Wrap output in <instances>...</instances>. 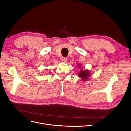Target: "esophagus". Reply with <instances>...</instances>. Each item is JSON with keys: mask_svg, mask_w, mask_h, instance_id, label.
Listing matches in <instances>:
<instances>
[{"mask_svg": "<svg viewBox=\"0 0 131 131\" xmlns=\"http://www.w3.org/2000/svg\"><path fill=\"white\" fill-rule=\"evenodd\" d=\"M67 58H65V57H62V58H61V60H62V61L63 62H66V61H67Z\"/></svg>", "mask_w": 131, "mask_h": 131, "instance_id": "34e87169", "label": "esophagus"}]
</instances>
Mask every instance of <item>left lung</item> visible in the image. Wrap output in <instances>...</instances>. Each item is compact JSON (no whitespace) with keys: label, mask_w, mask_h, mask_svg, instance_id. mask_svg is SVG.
Wrapping results in <instances>:
<instances>
[{"label":"left lung","mask_w":131,"mask_h":131,"mask_svg":"<svg viewBox=\"0 0 131 131\" xmlns=\"http://www.w3.org/2000/svg\"><path fill=\"white\" fill-rule=\"evenodd\" d=\"M79 68H80L81 64H78V65ZM90 70H83L82 68H81V70L79 71L78 73V76L81 78V79L82 81H85L88 80L89 77L90 76Z\"/></svg>","instance_id":"8db88e82"}]
</instances>
